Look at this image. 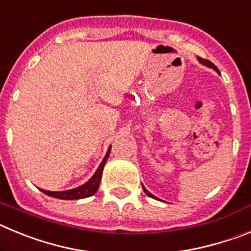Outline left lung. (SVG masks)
Instances as JSON below:
<instances>
[{
    "label": "left lung",
    "mask_w": 251,
    "mask_h": 251,
    "mask_svg": "<svg viewBox=\"0 0 251 251\" xmlns=\"http://www.w3.org/2000/svg\"><path fill=\"white\" fill-rule=\"evenodd\" d=\"M199 61H200L201 64H203V65L208 66V68H212V69H214V70H216V72H219V70H217L216 66H215L214 64L211 63V61H208V60H205V59H201V57H199ZM143 191L146 192V195H148V196H150V197H152V199H156V200H158V199H157V197L154 196V195H152L150 191H148V190H146L145 186H143Z\"/></svg>",
    "instance_id": "8db88e82"
}]
</instances>
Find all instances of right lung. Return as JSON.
I'll return each mask as SVG.
<instances>
[{"label":"right lung","mask_w":251,"mask_h":251,"mask_svg":"<svg viewBox=\"0 0 251 251\" xmlns=\"http://www.w3.org/2000/svg\"><path fill=\"white\" fill-rule=\"evenodd\" d=\"M110 153V147L106 151L105 157L103 158L101 163L99 165L98 170L95 171V174L93 175L92 178L85 182L84 185L79 186L76 188H73V190H66V191H46V190H41L45 195L51 197H55V199H61V200H79V199H85V197L93 196L95 192L98 191L99 183H100L101 179V174H103V168L105 166V162L109 157Z\"/></svg>","instance_id":"right-lung-1"}]
</instances>
